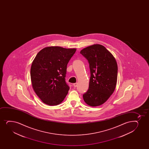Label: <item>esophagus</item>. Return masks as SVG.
I'll list each match as a JSON object with an SVG mask.
<instances>
[{"mask_svg":"<svg viewBox=\"0 0 149 149\" xmlns=\"http://www.w3.org/2000/svg\"><path fill=\"white\" fill-rule=\"evenodd\" d=\"M73 86H74V87H77V83H74V84H73Z\"/></svg>","mask_w":149,"mask_h":149,"instance_id":"1","label":"esophagus"}]
</instances>
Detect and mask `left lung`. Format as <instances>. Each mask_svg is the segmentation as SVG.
<instances>
[{"label": "left lung", "mask_w": 149, "mask_h": 149, "mask_svg": "<svg viewBox=\"0 0 149 149\" xmlns=\"http://www.w3.org/2000/svg\"><path fill=\"white\" fill-rule=\"evenodd\" d=\"M80 53L88 61L91 72L88 89L83 94L84 101L89 106H99L107 100L115 89L118 73L116 61L101 45L87 47Z\"/></svg>", "instance_id": "8db88e82"}]
</instances>
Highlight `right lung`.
I'll list each match as a JSON object with an SVG mask.
<instances>
[{"label":"right lung","mask_w":149,"mask_h":149,"mask_svg":"<svg viewBox=\"0 0 149 149\" xmlns=\"http://www.w3.org/2000/svg\"><path fill=\"white\" fill-rule=\"evenodd\" d=\"M75 51V49L48 47L36 55L31 65V82L36 94L45 104H59L67 96L70 89L65 78L67 65Z\"/></svg>","instance_id":"right-lung-1"}]
</instances>
